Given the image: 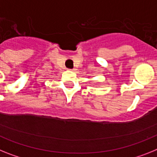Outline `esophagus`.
<instances>
[{
    "label": "esophagus",
    "instance_id": "34e87169",
    "mask_svg": "<svg viewBox=\"0 0 157 157\" xmlns=\"http://www.w3.org/2000/svg\"><path fill=\"white\" fill-rule=\"evenodd\" d=\"M69 70H71V71H75V70H76V69H75V68H72V69H69Z\"/></svg>",
    "mask_w": 157,
    "mask_h": 157
}]
</instances>
